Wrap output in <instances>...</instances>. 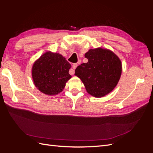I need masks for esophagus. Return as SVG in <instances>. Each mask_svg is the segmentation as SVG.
Instances as JSON below:
<instances>
[{
	"instance_id": "34e87169",
	"label": "esophagus",
	"mask_w": 153,
	"mask_h": 153,
	"mask_svg": "<svg viewBox=\"0 0 153 153\" xmlns=\"http://www.w3.org/2000/svg\"><path fill=\"white\" fill-rule=\"evenodd\" d=\"M78 66V64L75 63V64H73V65L72 66L73 69H70V71H69V73H70V75H74V73H75V69H76V68Z\"/></svg>"
}]
</instances>
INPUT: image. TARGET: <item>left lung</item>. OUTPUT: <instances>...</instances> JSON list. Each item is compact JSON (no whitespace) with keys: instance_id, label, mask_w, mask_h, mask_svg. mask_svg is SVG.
Masks as SVG:
<instances>
[{"instance_id":"8db88e82","label":"left lung","mask_w":153,"mask_h":153,"mask_svg":"<svg viewBox=\"0 0 153 153\" xmlns=\"http://www.w3.org/2000/svg\"><path fill=\"white\" fill-rule=\"evenodd\" d=\"M88 59L75 69L87 92L96 98L109 94L117 85L122 73L121 60L112 51L102 48L90 49L85 54Z\"/></svg>"}]
</instances>
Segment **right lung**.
Masks as SVG:
<instances>
[{
	"instance_id": "add662e5",
	"label": "right lung",
	"mask_w": 153,
	"mask_h": 153,
	"mask_svg": "<svg viewBox=\"0 0 153 153\" xmlns=\"http://www.w3.org/2000/svg\"><path fill=\"white\" fill-rule=\"evenodd\" d=\"M71 67L62 55L49 51L36 60L32 66L34 84L37 89L45 94H58L71 78L69 73Z\"/></svg>"
}]
</instances>
